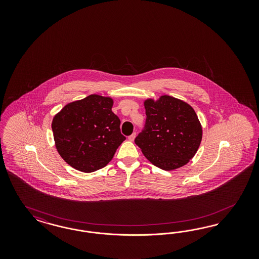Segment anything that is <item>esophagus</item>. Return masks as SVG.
Wrapping results in <instances>:
<instances>
[{"label": "esophagus", "mask_w": 259, "mask_h": 259, "mask_svg": "<svg viewBox=\"0 0 259 259\" xmlns=\"http://www.w3.org/2000/svg\"><path fill=\"white\" fill-rule=\"evenodd\" d=\"M128 139H129V141H134V140L136 139V133H133L131 136H129Z\"/></svg>", "instance_id": "obj_1"}]
</instances>
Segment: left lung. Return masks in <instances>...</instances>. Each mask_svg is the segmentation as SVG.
Returning <instances> with one entry per match:
<instances>
[{
    "label": "left lung",
    "mask_w": 259,
    "mask_h": 259,
    "mask_svg": "<svg viewBox=\"0 0 259 259\" xmlns=\"http://www.w3.org/2000/svg\"><path fill=\"white\" fill-rule=\"evenodd\" d=\"M145 130L135 143L150 162L165 171L187 164L202 140V126L187 102L168 95L146 99Z\"/></svg>",
    "instance_id": "8db88e82"
}]
</instances>
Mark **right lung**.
Returning a JSON list of instances; mask_svg holds the SVG:
<instances>
[{
	"label": "right lung",
	"instance_id": "1",
	"mask_svg": "<svg viewBox=\"0 0 259 259\" xmlns=\"http://www.w3.org/2000/svg\"><path fill=\"white\" fill-rule=\"evenodd\" d=\"M111 97L90 95L69 102L52 120L56 149L63 160L83 172L100 170L109 163L125 141L119 118L112 112Z\"/></svg>",
	"mask_w": 259,
	"mask_h": 259
}]
</instances>
